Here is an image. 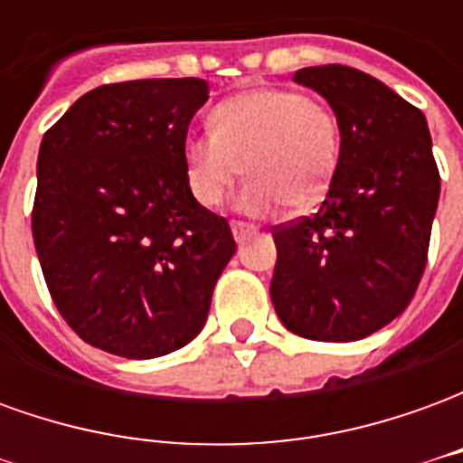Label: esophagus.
Here are the masks:
<instances>
[{"instance_id":"obj_1","label":"esophagus","mask_w":463,"mask_h":463,"mask_svg":"<svg viewBox=\"0 0 463 463\" xmlns=\"http://www.w3.org/2000/svg\"><path fill=\"white\" fill-rule=\"evenodd\" d=\"M232 231V238H235V242H242L248 235H252L255 232V228L252 225H245V222H232L231 225Z\"/></svg>"}]
</instances>
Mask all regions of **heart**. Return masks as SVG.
I'll return each instance as SVG.
<instances>
[{
    "instance_id": "1",
    "label": "heart",
    "mask_w": 463,
    "mask_h": 463,
    "mask_svg": "<svg viewBox=\"0 0 463 463\" xmlns=\"http://www.w3.org/2000/svg\"><path fill=\"white\" fill-rule=\"evenodd\" d=\"M213 133L183 143V168L195 201L215 208L242 168L250 181L235 211L268 218L290 201L310 208L332 181L340 156V126L327 106L288 89H250L215 106Z\"/></svg>"
}]
</instances>
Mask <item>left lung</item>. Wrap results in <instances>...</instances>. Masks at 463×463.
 Instances as JSON below:
<instances>
[{"instance_id": "8db88e82", "label": "left lung", "mask_w": 463, "mask_h": 463, "mask_svg": "<svg viewBox=\"0 0 463 463\" xmlns=\"http://www.w3.org/2000/svg\"><path fill=\"white\" fill-rule=\"evenodd\" d=\"M292 81L335 111L340 158L320 211L272 232V305L300 337L362 340L404 312L427 265L441 185L427 118L349 66H307Z\"/></svg>"}]
</instances>
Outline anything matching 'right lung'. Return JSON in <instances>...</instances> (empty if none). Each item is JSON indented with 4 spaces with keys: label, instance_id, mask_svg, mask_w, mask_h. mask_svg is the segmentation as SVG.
Instances as JSON below:
<instances>
[{
    "label": "right lung",
    "instance_id": "add662e5",
    "mask_svg": "<svg viewBox=\"0 0 463 463\" xmlns=\"http://www.w3.org/2000/svg\"><path fill=\"white\" fill-rule=\"evenodd\" d=\"M203 79L99 86L44 133L32 232L69 327L126 359L181 349L203 330L235 255L231 225L193 198L183 143Z\"/></svg>",
    "mask_w": 463,
    "mask_h": 463
}]
</instances>
